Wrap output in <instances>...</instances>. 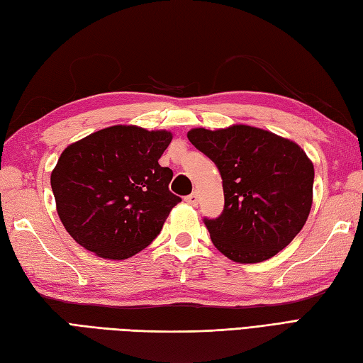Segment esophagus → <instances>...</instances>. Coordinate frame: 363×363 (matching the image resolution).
<instances>
[{"instance_id": "esophagus-1", "label": "esophagus", "mask_w": 363, "mask_h": 363, "mask_svg": "<svg viewBox=\"0 0 363 363\" xmlns=\"http://www.w3.org/2000/svg\"><path fill=\"white\" fill-rule=\"evenodd\" d=\"M186 201H187V204L196 206V204H198V195L194 191V194H190L189 196H186Z\"/></svg>"}]
</instances>
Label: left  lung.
Instances as JSON below:
<instances>
[{
  "label": "left lung",
  "instance_id": "8db88e82",
  "mask_svg": "<svg viewBox=\"0 0 363 363\" xmlns=\"http://www.w3.org/2000/svg\"><path fill=\"white\" fill-rule=\"evenodd\" d=\"M187 137L223 179V212L204 218L215 248L240 264L276 256L309 217L313 165L306 152L287 138L245 125L198 128Z\"/></svg>",
  "mask_w": 363,
  "mask_h": 363
}]
</instances>
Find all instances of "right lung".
I'll return each instance as SVG.
<instances>
[{"mask_svg":"<svg viewBox=\"0 0 363 363\" xmlns=\"http://www.w3.org/2000/svg\"><path fill=\"white\" fill-rule=\"evenodd\" d=\"M169 142L167 130L111 126L65 148L51 189L67 233L104 259L146 248L181 201L168 187L173 172L159 165Z\"/></svg>","mask_w":363,"mask_h":363,"instance_id":"add662e5","label":"right lung"}]
</instances>
